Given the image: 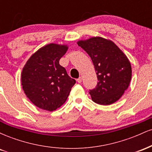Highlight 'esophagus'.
<instances>
[{
	"instance_id": "34e87169",
	"label": "esophagus",
	"mask_w": 152,
	"mask_h": 152,
	"mask_svg": "<svg viewBox=\"0 0 152 152\" xmlns=\"http://www.w3.org/2000/svg\"><path fill=\"white\" fill-rule=\"evenodd\" d=\"M77 81H78V83H81V82H82V77H81V76H80V77L78 78Z\"/></svg>"
}]
</instances>
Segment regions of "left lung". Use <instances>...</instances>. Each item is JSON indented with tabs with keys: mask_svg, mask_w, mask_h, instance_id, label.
<instances>
[{
	"mask_svg": "<svg viewBox=\"0 0 152 152\" xmlns=\"http://www.w3.org/2000/svg\"><path fill=\"white\" fill-rule=\"evenodd\" d=\"M91 58L98 83L89 94L93 102L101 105L114 104L128 88L132 66L126 56L113 41L92 37L78 41Z\"/></svg>",
	"mask_w": 152,
	"mask_h": 152,
	"instance_id": "1",
	"label": "left lung"
}]
</instances>
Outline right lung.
Listing matches in <instances>:
<instances>
[{"label": "right lung", "instance_id": "right-lung-1", "mask_svg": "<svg viewBox=\"0 0 152 152\" xmlns=\"http://www.w3.org/2000/svg\"><path fill=\"white\" fill-rule=\"evenodd\" d=\"M68 48L56 43L46 45L33 54L23 69L24 93L40 109L49 111L58 109L65 103L76 83L59 64Z\"/></svg>", "mask_w": 152, "mask_h": 152}]
</instances>
